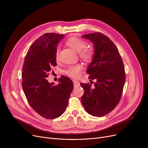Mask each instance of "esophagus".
Segmentation results:
<instances>
[{"mask_svg": "<svg viewBox=\"0 0 148 148\" xmlns=\"http://www.w3.org/2000/svg\"><path fill=\"white\" fill-rule=\"evenodd\" d=\"M73 83H74V86H79V82L78 81H76V80H74L73 81Z\"/></svg>", "mask_w": 148, "mask_h": 148, "instance_id": "1", "label": "esophagus"}]
</instances>
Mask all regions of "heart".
Here are the masks:
<instances>
[{
	"instance_id": "1",
	"label": "heart",
	"mask_w": 148,
	"mask_h": 148,
	"mask_svg": "<svg viewBox=\"0 0 148 148\" xmlns=\"http://www.w3.org/2000/svg\"><path fill=\"white\" fill-rule=\"evenodd\" d=\"M66 44L75 51L79 53L80 57L87 62L91 61L94 56V50L90 47H86L87 43L82 39L77 36H71L66 41ZM59 55V49L58 48L56 50L55 57L58 60ZM82 66L80 64L70 66L66 71V73L69 76L77 78L80 75V73Z\"/></svg>"
}]
</instances>
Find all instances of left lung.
Segmentation results:
<instances>
[{
    "label": "left lung",
    "instance_id": "left-lung-1",
    "mask_svg": "<svg viewBox=\"0 0 148 148\" xmlns=\"http://www.w3.org/2000/svg\"><path fill=\"white\" fill-rule=\"evenodd\" d=\"M82 38L94 44V56L87 73L90 80L97 82L93 87L89 83H80L84 91L82 103L89 114L103 116L111 112L121 98L125 80L122 59L113 42L105 35L95 32Z\"/></svg>",
    "mask_w": 148,
    "mask_h": 148
}]
</instances>
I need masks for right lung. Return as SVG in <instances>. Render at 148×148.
Masks as SVG:
<instances>
[{
  "mask_svg": "<svg viewBox=\"0 0 148 148\" xmlns=\"http://www.w3.org/2000/svg\"><path fill=\"white\" fill-rule=\"evenodd\" d=\"M64 37L54 33L39 37L30 46L23 64V91L31 107L45 119H55L65 112L74 88L72 80L64 75L57 85L47 79L51 68L57 65V45Z\"/></svg>",
  "mask_w": 148,
  "mask_h": 148,
  "instance_id": "add662e5",
  "label": "right lung"
}]
</instances>
